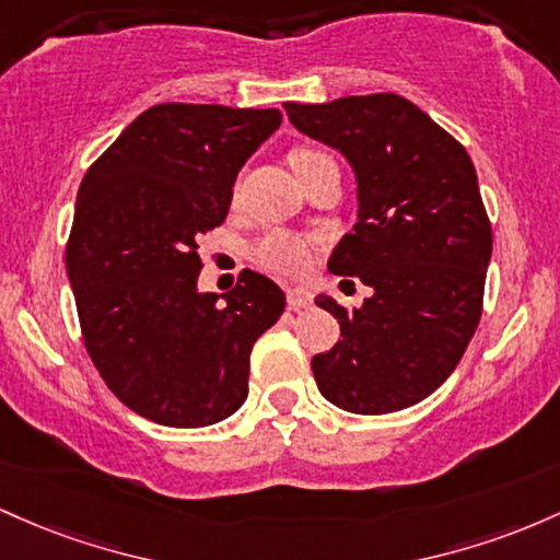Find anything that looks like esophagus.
Wrapping results in <instances>:
<instances>
[{
	"mask_svg": "<svg viewBox=\"0 0 560 560\" xmlns=\"http://www.w3.org/2000/svg\"><path fill=\"white\" fill-rule=\"evenodd\" d=\"M312 299L314 293L310 288H301V285L288 288V306H291V310H306V306L312 304Z\"/></svg>",
	"mask_w": 560,
	"mask_h": 560,
	"instance_id": "1",
	"label": "esophagus"
}]
</instances>
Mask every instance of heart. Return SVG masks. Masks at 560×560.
Wrapping results in <instances>:
<instances>
[{
	"label": "heart",
	"mask_w": 560,
	"mask_h": 560,
	"mask_svg": "<svg viewBox=\"0 0 560 560\" xmlns=\"http://www.w3.org/2000/svg\"><path fill=\"white\" fill-rule=\"evenodd\" d=\"M317 155H325V153H319V150L301 148L291 155V163L296 166V163L317 159ZM254 254H256V259L264 264V267L278 269V272H288V275L306 269V264H310V259H312L310 241L301 235H293V232H282V230H275V232H269V235H264Z\"/></svg>",
	"instance_id": "heart-1"
}]
</instances>
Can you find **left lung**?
Returning <instances> with one entry per match:
<instances>
[{
    "label": "left lung",
    "mask_w": 560,
    "mask_h": 560,
    "mask_svg": "<svg viewBox=\"0 0 560 560\" xmlns=\"http://www.w3.org/2000/svg\"><path fill=\"white\" fill-rule=\"evenodd\" d=\"M282 108L354 168L357 224L328 269L373 288L351 312L314 299L341 325L336 347L312 360L319 394L357 416L418 405L450 378L481 319L492 224L474 161L392 92Z\"/></svg>",
    "instance_id": "8db88e82"
}]
</instances>
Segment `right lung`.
Returning a JSON list of instances; mask_svg holds the SVG:
<instances>
[{
    "instance_id": "right-lung-1",
    "label": "right lung",
    "mask_w": 560,
    "mask_h": 560,
    "mask_svg": "<svg viewBox=\"0 0 560 560\" xmlns=\"http://www.w3.org/2000/svg\"><path fill=\"white\" fill-rule=\"evenodd\" d=\"M280 124L278 108L161 103L81 179L66 246L81 336L110 392L153 423L230 418L256 338L285 310L250 269L222 301L198 291V237L228 219L237 172Z\"/></svg>"
}]
</instances>
